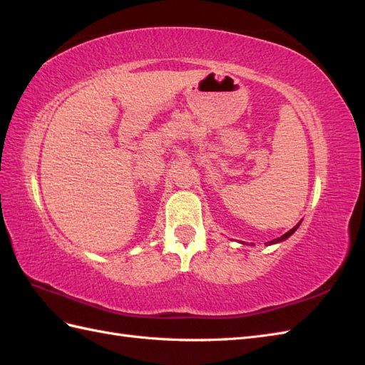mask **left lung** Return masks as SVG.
Returning <instances> with one entry per match:
<instances>
[{"instance_id": "left-lung-1", "label": "left lung", "mask_w": 365, "mask_h": 365, "mask_svg": "<svg viewBox=\"0 0 365 365\" xmlns=\"http://www.w3.org/2000/svg\"><path fill=\"white\" fill-rule=\"evenodd\" d=\"M298 225H300V224H298ZM298 225H295L292 230H289L288 233H284L283 236H280V237H277V239H272L271 242H268V244H277V242H282V240H284V239H288V237H289V236L294 233V231L298 228Z\"/></svg>"}]
</instances>
